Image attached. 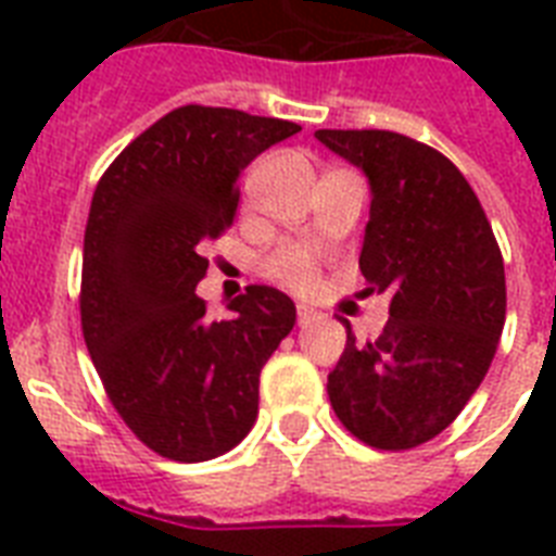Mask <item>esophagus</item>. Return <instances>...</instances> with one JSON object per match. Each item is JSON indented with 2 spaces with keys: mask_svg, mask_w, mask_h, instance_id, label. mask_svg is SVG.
Returning a JSON list of instances; mask_svg holds the SVG:
<instances>
[{
  "mask_svg": "<svg viewBox=\"0 0 556 556\" xmlns=\"http://www.w3.org/2000/svg\"><path fill=\"white\" fill-rule=\"evenodd\" d=\"M314 317H317V312H314V308H308V305H296V323H300V326L312 323Z\"/></svg>",
  "mask_w": 556,
  "mask_h": 556,
  "instance_id": "1",
  "label": "esophagus"
}]
</instances>
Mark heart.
<instances>
[{
	"instance_id": "b5f03b06",
	"label": "heart",
	"mask_w": 556,
	"mask_h": 556,
	"mask_svg": "<svg viewBox=\"0 0 556 556\" xmlns=\"http://www.w3.org/2000/svg\"><path fill=\"white\" fill-rule=\"evenodd\" d=\"M262 270L279 286L308 291L317 282V256L303 244H282L265 260Z\"/></svg>"
}]
</instances>
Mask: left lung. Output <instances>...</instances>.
<instances>
[{
    "mask_svg": "<svg viewBox=\"0 0 556 556\" xmlns=\"http://www.w3.org/2000/svg\"><path fill=\"white\" fill-rule=\"evenodd\" d=\"M369 178L361 270L389 294L375 340L329 371L340 424L375 450H409L456 421L484 380L505 326V262L473 187L427 143L387 129H317Z\"/></svg>",
    "mask_w": 556,
    "mask_h": 556,
    "instance_id": "8db88e82",
    "label": "left lung"
}]
</instances>
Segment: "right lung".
<instances>
[{"instance_id": "right-lung-1", "label": "right lung", "mask_w": 556, "mask_h": 556, "mask_svg": "<svg viewBox=\"0 0 556 556\" xmlns=\"http://www.w3.org/2000/svg\"><path fill=\"white\" fill-rule=\"evenodd\" d=\"M300 126L181 106L117 155L91 199L80 326L124 424L159 456L207 462L251 432L260 371L294 329L291 296L248 286L225 320L195 296L210 239L233 225L239 173Z\"/></svg>"}]
</instances>
